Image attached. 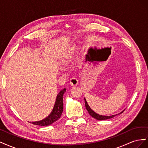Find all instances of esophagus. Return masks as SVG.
I'll return each instance as SVG.
<instances>
[{
  "label": "esophagus",
  "mask_w": 148,
  "mask_h": 148,
  "mask_svg": "<svg viewBox=\"0 0 148 148\" xmlns=\"http://www.w3.org/2000/svg\"><path fill=\"white\" fill-rule=\"evenodd\" d=\"M70 83L71 84V86H77V85H78V79H77V78L72 77L71 78H70Z\"/></svg>",
  "instance_id": "1"
}]
</instances>
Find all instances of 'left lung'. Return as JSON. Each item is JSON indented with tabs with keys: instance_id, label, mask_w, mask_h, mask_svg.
<instances>
[{
	"instance_id": "1",
	"label": "left lung",
	"mask_w": 148,
	"mask_h": 148,
	"mask_svg": "<svg viewBox=\"0 0 148 148\" xmlns=\"http://www.w3.org/2000/svg\"><path fill=\"white\" fill-rule=\"evenodd\" d=\"M84 102H85V107H86V110H88L89 114L92 117L95 118L98 120H107V119H111V118H113L115 116H116L117 115H111V116H104V115H99L96 114V112H95L89 106V105L88 104V103L86 101V99H85L84 98ZM124 111V110H123ZM123 112H122L119 114H120L123 113Z\"/></svg>"
}]
</instances>
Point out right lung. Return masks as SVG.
I'll return each mask as SVG.
<instances>
[{"label": "right lung", "instance_id": "obj_1", "mask_svg": "<svg viewBox=\"0 0 148 148\" xmlns=\"http://www.w3.org/2000/svg\"><path fill=\"white\" fill-rule=\"evenodd\" d=\"M66 91V89L64 88L62 89L60 92L58 94L56 98V101L55 105L53 106L52 111L51 114L47 117L41 121L38 122H31L34 125H39V126H48L50 125L56 121L59 120L62 115V112L64 109V104H63V96Z\"/></svg>", "mask_w": 148, "mask_h": 148}]
</instances>
